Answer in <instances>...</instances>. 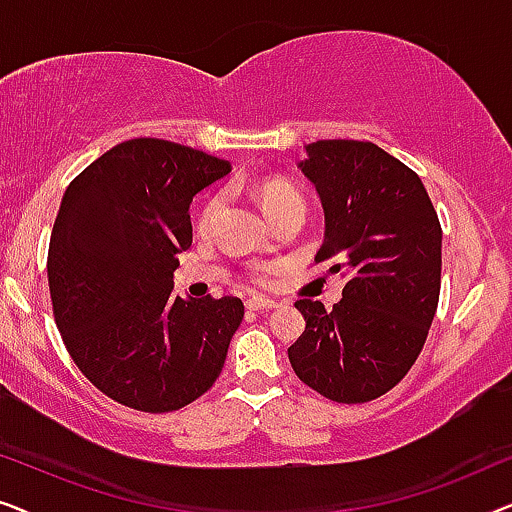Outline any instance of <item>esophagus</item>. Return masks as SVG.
<instances>
[{"instance_id": "obj_1", "label": "esophagus", "mask_w": 512, "mask_h": 512, "mask_svg": "<svg viewBox=\"0 0 512 512\" xmlns=\"http://www.w3.org/2000/svg\"><path fill=\"white\" fill-rule=\"evenodd\" d=\"M244 305H247V310H251V312H258V310H261V312H270V310H275V307H277L275 300H270V298H258V296L249 298Z\"/></svg>"}]
</instances>
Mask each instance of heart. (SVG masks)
Returning <instances> with one entry per match:
<instances>
[{"label": "heart", "mask_w": 512, "mask_h": 512, "mask_svg": "<svg viewBox=\"0 0 512 512\" xmlns=\"http://www.w3.org/2000/svg\"><path fill=\"white\" fill-rule=\"evenodd\" d=\"M256 198H258V202H261V207L265 209V214H268L270 219H272V216H279V214H286V212H303L305 214L303 193H300L296 186L289 184V181H284V179L261 181V184L256 186ZM223 205H226V198H223V193L209 195L207 202L202 205L200 214H198V230H200V233H207V230H212L214 221L219 219ZM268 272H270L268 265H251L249 282L261 284V286L268 284Z\"/></svg>", "instance_id": "b5f03b06"}]
</instances>
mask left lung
I'll list each match as a JSON object with an SVG mask.
<instances>
[{"label":"left lung","instance_id":"1","mask_svg":"<svg viewBox=\"0 0 512 512\" xmlns=\"http://www.w3.org/2000/svg\"><path fill=\"white\" fill-rule=\"evenodd\" d=\"M317 186L326 237L314 263L345 279L331 312L300 298L305 331L289 361L335 403H368L408 375L440 296L443 228L408 165L373 142L321 139L298 165Z\"/></svg>","mask_w":512,"mask_h":512}]
</instances>
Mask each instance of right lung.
Listing matches in <instances>:
<instances>
[{
  "mask_svg": "<svg viewBox=\"0 0 512 512\" xmlns=\"http://www.w3.org/2000/svg\"><path fill=\"white\" fill-rule=\"evenodd\" d=\"M228 160L156 137L116 144L62 195L48 244L53 317L69 356L111 401L174 412L221 375L240 298L174 296L193 195Z\"/></svg>",
  "mask_w": 512,
  "mask_h": 512,
  "instance_id": "right-lung-1",
  "label": "right lung"
}]
</instances>
